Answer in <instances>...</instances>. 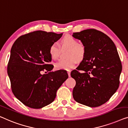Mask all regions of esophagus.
Masks as SVG:
<instances>
[{
    "label": "esophagus",
    "mask_w": 128,
    "mask_h": 128,
    "mask_svg": "<svg viewBox=\"0 0 128 128\" xmlns=\"http://www.w3.org/2000/svg\"><path fill=\"white\" fill-rule=\"evenodd\" d=\"M67 73H68V76H69V77L71 76V71H67Z\"/></svg>",
    "instance_id": "obj_1"
}]
</instances>
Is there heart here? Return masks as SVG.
I'll return each instance as SVG.
<instances>
[{
  "mask_svg": "<svg viewBox=\"0 0 128 128\" xmlns=\"http://www.w3.org/2000/svg\"><path fill=\"white\" fill-rule=\"evenodd\" d=\"M62 48H68L66 53L68 58L61 60L55 64L57 70H70L75 67L77 60H81L85 54V48L84 44H79L76 38L71 35H66L62 38L60 42ZM60 48L56 43H53L48 48V53L53 60L58 58Z\"/></svg>",
  "mask_w": 128,
  "mask_h": 128,
  "instance_id": "heart-1",
  "label": "heart"
}]
</instances>
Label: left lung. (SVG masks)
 <instances>
[{
    "label": "left lung",
    "instance_id": "obj_1",
    "mask_svg": "<svg viewBox=\"0 0 128 128\" xmlns=\"http://www.w3.org/2000/svg\"><path fill=\"white\" fill-rule=\"evenodd\" d=\"M81 41L85 54L71 76L76 81L72 95L79 103L96 107L107 102L120 85L122 64L112 40L103 32L88 29L73 33Z\"/></svg>",
    "mask_w": 128,
    "mask_h": 128
}]
</instances>
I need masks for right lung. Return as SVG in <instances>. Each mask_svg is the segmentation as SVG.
Returning <instances> with one entry per match:
<instances>
[{"label":"right lung","instance_id":"1","mask_svg":"<svg viewBox=\"0 0 128 128\" xmlns=\"http://www.w3.org/2000/svg\"><path fill=\"white\" fill-rule=\"evenodd\" d=\"M62 35L36 30L21 36L12 44L8 74L12 93L25 106L38 109L52 103L68 78L62 70L42 74L53 70L48 48Z\"/></svg>","mask_w":128,"mask_h":128}]
</instances>
